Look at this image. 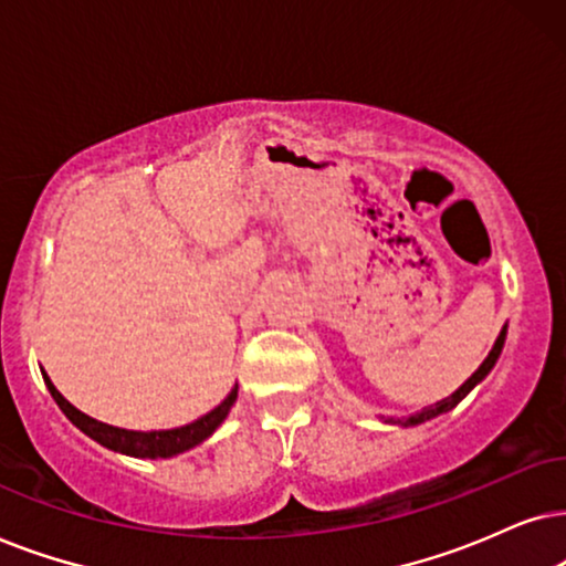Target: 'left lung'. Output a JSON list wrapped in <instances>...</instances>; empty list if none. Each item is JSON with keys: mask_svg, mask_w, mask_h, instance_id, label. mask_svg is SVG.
I'll list each match as a JSON object with an SVG mask.
<instances>
[{"mask_svg": "<svg viewBox=\"0 0 566 566\" xmlns=\"http://www.w3.org/2000/svg\"><path fill=\"white\" fill-rule=\"evenodd\" d=\"M504 336H507V326H504L502 331H500V336H496V342H494V346H492V352H489V357L481 361L479 365V370L471 375L469 380L463 382L461 388L455 390L453 396H448V398H442V401H437V403H432V406H427V409H421V411H417V413H409V417H403V419H394V417H388L386 421H390V424H401V427H417V424H421V421H427V419H432V417H440V413H446V411H450V409H455L458 403L463 401L465 396L471 394L473 388L479 386L481 380L486 378L489 373H492V367H494V361L500 359V354H502V346H504Z\"/></svg>", "mask_w": 566, "mask_h": 566, "instance_id": "8db88e82", "label": "left lung"}]
</instances>
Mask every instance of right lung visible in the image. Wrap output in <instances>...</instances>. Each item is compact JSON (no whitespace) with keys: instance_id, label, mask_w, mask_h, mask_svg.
Segmentation results:
<instances>
[{"instance_id":"obj_1","label":"right lung","mask_w":566,"mask_h":566,"mask_svg":"<svg viewBox=\"0 0 566 566\" xmlns=\"http://www.w3.org/2000/svg\"><path fill=\"white\" fill-rule=\"evenodd\" d=\"M43 380H46L49 394L54 396L59 409L66 413V419H70L74 427L82 429L87 437H93L95 442H101L103 448L116 450V453H124V455H134V458H172V455L186 453V450L196 448L199 442H205L207 437L222 424L224 417L230 413V406L235 403V398H238V386H235L230 390V396L224 398L220 406H217V409L205 413L201 419L191 421V424L176 427V429H163V432H134V429H118V427L103 424V421L87 417V413L74 409V406L66 401L62 394H59V390L54 388V382L49 380L46 373H43Z\"/></svg>"}]
</instances>
